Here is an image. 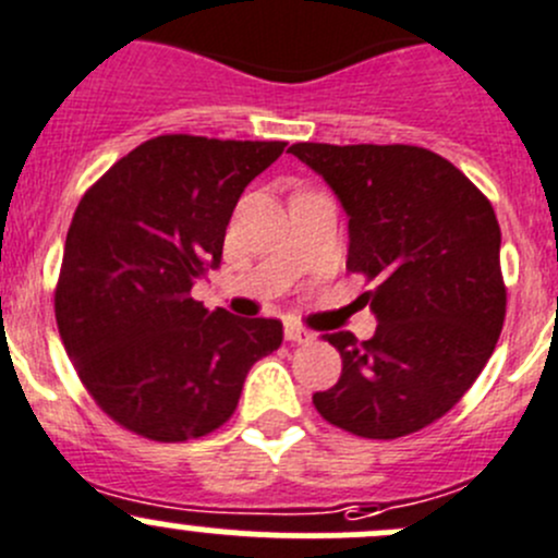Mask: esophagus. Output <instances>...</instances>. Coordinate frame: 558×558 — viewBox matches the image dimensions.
Here are the masks:
<instances>
[{"instance_id": "34e87169", "label": "esophagus", "mask_w": 558, "mask_h": 558, "mask_svg": "<svg viewBox=\"0 0 558 558\" xmlns=\"http://www.w3.org/2000/svg\"><path fill=\"white\" fill-rule=\"evenodd\" d=\"M286 340L296 342V345H307V342L315 340V335L300 324H286Z\"/></svg>"}]
</instances>
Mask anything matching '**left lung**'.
I'll return each instance as SVG.
<instances>
[{
	"label": "left lung",
	"instance_id": "1",
	"mask_svg": "<svg viewBox=\"0 0 558 558\" xmlns=\"http://www.w3.org/2000/svg\"><path fill=\"white\" fill-rule=\"evenodd\" d=\"M348 213V269L373 289L362 300L378 329L324 340L342 375L313 393L329 424L367 440H397L435 424L483 373L505 324L497 216L448 159L418 145L296 143Z\"/></svg>",
	"mask_w": 558,
	"mask_h": 558
}]
</instances>
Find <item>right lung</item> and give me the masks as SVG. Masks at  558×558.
<instances>
[{
	"instance_id": "right-lung-1",
	"label": "right lung",
	"mask_w": 558,
	"mask_h": 558,
	"mask_svg": "<svg viewBox=\"0 0 558 558\" xmlns=\"http://www.w3.org/2000/svg\"><path fill=\"white\" fill-rule=\"evenodd\" d=\"M286 143L161 134L83 194L56 283L77 378L123 429L185 442L232 418L245 375L278 351V318L207 311L191 286L218 267L245 185Z\"/></svg>"
}]
</instances>
